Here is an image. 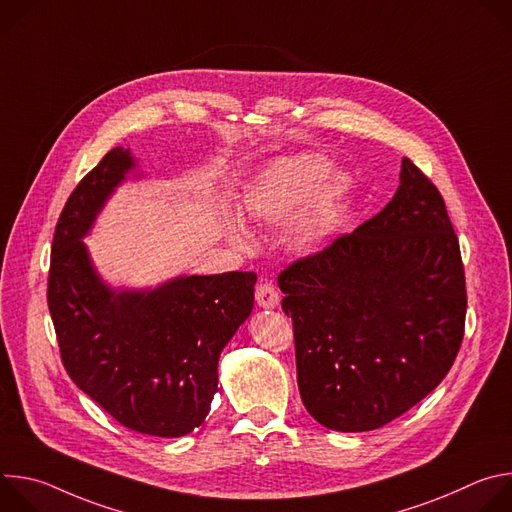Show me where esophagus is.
Returning <instances> with one entry per match:
<instances>
[{"instance_id":"esophagus-1","label":"esophagus","mask_w":512,"mask_h":512,"mask_svg":"<svg viewBox=\"0 0 512 512\" xmlns=\"http://www.w3.org/2000/svg\"><path fill=\"white\" fill-rule=\"evenodd\" d=\"M255 300H257V306L259 308H265V310H271L279 304V294L277 289L271 281H261L255 289Z\"/></svg>"}]
</instances>
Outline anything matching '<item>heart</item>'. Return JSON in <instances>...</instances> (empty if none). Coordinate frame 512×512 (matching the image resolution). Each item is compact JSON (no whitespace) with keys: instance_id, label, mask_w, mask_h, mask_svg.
Wrapping results in <instances>:
<instances>
[{"instance_id":"1","label":"heart","mask_w":512,"mask_h":512,"mask_svg":"<svg viewBox=\"0 0 512 512\" xmlns=\"http://www.w3.org/2000/svg\"><path fill=\"white\" fill-rule=\"evenodd\" d=\"M350 186L348 172H330L328 158L300 152L275 160L245 188L241 212L257 227H281L306 209L298 225V243L312 249L334 227ZM225 233L235 243L249 239L237 221H227Z\"/></svg>"}]
</instances>
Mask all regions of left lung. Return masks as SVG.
<instances>
[{"label":"left lung","mask_w":512,"mask_h":512,"mask_svg":"<svg viewBox=\"0 0 512 512\" xmlns=\"http://www.w3.org/2000/svg\"><path fill=\"white\" fill-rule=\"evenodd\" d=\"M393 200L277 277L298 387L334 431H371L444 381L464 338L466 279L442 194L407 158Z\"/></svg>","instance_id":"obj_1"}]
</instances>
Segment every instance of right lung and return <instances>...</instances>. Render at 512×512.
<instances>
[{
  "mask_svg": "<svg viewBox=\"0 0 512 512\" xmlns=\"http://www.w3.org/2000/svg\"><path fill=\"white\" fill-rule=\"evenodd\" d=\"M137 162L115 148L72 190L56 223L48 308L68 377L121 425L158 437L198 427L218 391V356L249 318L253 271L111 287L83 239Z\"/></svg>",
  "mask_w": 512,
  "mask_h": 512,
  "instance_id": "1",
  "label": "right lung"
}]
</instances>
